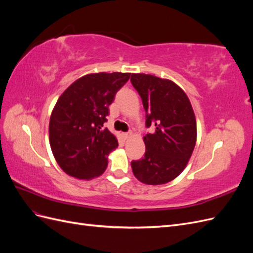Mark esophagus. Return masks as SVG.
Returning a JSON list of instances; mask_svg holds the SVG:
<instances>
[{
  "mask_svg": "<svg viewBox=\"0 0 253 253\" xmlns=\"http://www.w3.org/2000/svg\"><path fill=\"white\" fill-rule=\"evenodd\" d=\"M122 136H124L125 139H128V138H131V137H132V133H124V134H122Z\"/></svg>",
  "mask_w": 253,
  "mask_h": 253,
  "instance_id": "1",
  "label": "esophagus"
}]
</instances>
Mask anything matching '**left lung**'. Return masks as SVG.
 Wrapping results in <instances>:
<instances>
[{
    "mask_svg": "<svg viewBox=\"0 0 253 253\" xmlns=\"http://www.w3.org/2000/svg\"><path fill=\"white\" fill-rule=\"evenodd\" d=\"M131 82L142 100L145 125L154 132L143 136L144 157L132 162L135 177L145 185H164L185 170L197 137L196 119L187 94L169 79L132 74Z\"/></svg>",
    "mask_w": 253,
    "mask_h": 253,
    "instance_id": "8db88e82",
    "label": "left lung"
}]
</instances>
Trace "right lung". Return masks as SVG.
I'll use <instances>...</instances> for the list:
<instances>
[{
	"label": "right lung",
	"instance_id": "right-lung-1",
	"mask_svg": "<svg viewBox=\"0 0 253 253\" xmlns=\"http://www.w3.org/2000/svg\"><path fill=\"white\" fill-rule=\"evenodd\" d=\"M131 73L87 74L58 99L49 119V144L57 164L77 179L104 173L108 156L118 147L116 136L102 128L109 106Z\"/></svg>",
	"mask_w": 253,
	"mask_h": 253
}]
</instances>
